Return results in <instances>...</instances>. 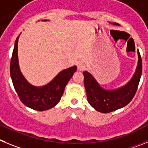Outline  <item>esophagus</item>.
I'll list each match as a JSON object with an SVG mask.
<instances>
[{"label": "esophagus", "instance_id": "esophagus-1", "mask_svg": "<svg viewBox=\"0 0 148 148\" xmlns=\"http://www.w3.org/2000/svg\"><path fill=\"white\" fill-rule=\"evenodd\" d=\"M85 65L82 62H78L77 63V69H78V71H83L84 69H85Z\"/></svg>", "mask_w": 148, "mask_h": 148}]
</instances>
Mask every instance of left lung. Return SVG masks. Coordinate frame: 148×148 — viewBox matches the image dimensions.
Returning a JSON list of instances; mask_svg holds the SVG:
<instances>
[{"label":"left lung","mask_w":148,"mask_h":148,"mask_svg":"<svg viewBox=\"0 0 148 148\" xmlns=\"http://www.w3.org/2000/svg\"><path fill=\"white\" fill-rule=\"evenodd\" d=\"M114 25H119L114 23ZM138 65L135 74L125 86L115 90H105L88 71H84V85L88 103L99 112H112L125 107L132 100L136 92L142 72V62L138 51Z\"/></svg>","instance_id":"8db88e82"}]
</instances>
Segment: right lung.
<instances>
[{
  "instance_id": "obj_1",
  "label": "right lung",
  "mask_w": 148,
  "mask_h": 148,
  "mask_svg": "<svg viewBox=\"0 0 148 148\" xmlns=\"http://www.w3.org/2000/svg\"><path fill=\"white\" fill-rule=\"evenodd\" d=\"M18 36L15 40L12 56L10 62V75L13 86L19 99L25 106L34 110H49L60 102L64 89L77 66H72L60 71L49 84L37 87L28 82L20 71L18 58Z\"/></svg>"
}]
</instances>
